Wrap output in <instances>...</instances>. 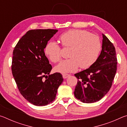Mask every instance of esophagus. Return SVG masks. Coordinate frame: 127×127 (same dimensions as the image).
Instances as JSON below:
<instances>
[{
	"instance_id": "1",
	"label": "esophagus",
	"mask_w": 127,
	"mask_h": 127,
	"mask_svg": "<svg viewBox=\"0 0 127 127\" xmlns=\"http://www.w3.org/2000/svg\"><path fill=\"white\" fill-rule=\"evenodd\" d=\"M62 75H63V77L64 79H65L66 78H68V77L70 76V75L68 74H63Z\"/></svg>"
}]
</instances>
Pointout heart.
I'll use <instances>...</instances> for the list:
<instances>
[{
    "label": "heart",
    "mask_w": 127,
    "mask_h": 127,
    "mask_svg": "<svg viewBox=\"0 0 127 127\" xmlns=\"http://www.w3.org/2000/svg\"><path fill=\"white\" fill-rule=\"evenodd\" d=\"M59 40L65 48H70L69 59L63 60L54 68L55 72H73L78 69L90 67L97 61L101 50L102 45L97 35L86 30H71L60 36ZM45 53L53 63L61 59V48L53 41L48 42Z\"/></svg>",
    "instance_id": "heart-1"
}]
</instances>
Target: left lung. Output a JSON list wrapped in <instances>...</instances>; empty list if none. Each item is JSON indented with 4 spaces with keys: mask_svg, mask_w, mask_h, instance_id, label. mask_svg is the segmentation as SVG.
<instances>
[{
    "mask_svg": "<svg viewBox=\"0 0 127 127\" xmlns=\"http://www.w3.org/2000/svg\"><path fill=\"white\" fill-rule=\"evenodd\" d=\"M102 50L96 62L89 68L74 74L78 81L75 97L84 103L98 101L110 90L117 69L114 46L102 34Z\"/></svg>",
    "mask_w": 127,
    "mask_h": 127,
    "instance_id": "1",
    "label": "left lung"
}]
</instances>
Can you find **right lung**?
I'll return each mask as SVG.
<instances>
[{
	"instance_id": "obj_1",
	"label": "right lung",
	"mask_w": 127,
	"mask_h": 127,
	"mask_svg": "<svg viewBox=\"0 0 127 127\" xmlns=\"http://www.w3.org/2000/svg\"><path fill=\"white\" fill-rule=\"evenodd\" d=\"M57 32L54 29L30 30L18 41L13 52L12 72L19 91L36 106L54 101L63 81L60 73L49 74L52 66L44 53L48 41Z\"/></svg>"
}]
</instances>
